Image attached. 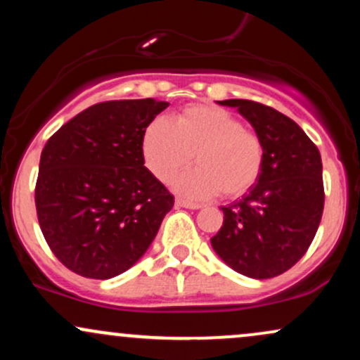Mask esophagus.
I'll list each match as a JSON object with an SVG mask.
<instances>
[{
    "instance_id": "esophagus-1",
    "label": "esophagus",
    "mask_w": 360,
    "mask_h": 360,
    "mask_svg": "<svg viewBox=\"0 0 360 360\" xmlns=\"http://www.w3.org/2000/svg\"><path fill=\"white\" fill-rule=\"evenodd\" d=\"M176 206H181V208H188V210H200L201 208L200 203H193V201L183 200V198H177Z\"/></svg>"
}]
</instances>
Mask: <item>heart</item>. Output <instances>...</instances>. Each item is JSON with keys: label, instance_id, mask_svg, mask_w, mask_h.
I'll return each instance as SVG.
<instances>
[{"label": "heart", "instance_id": "heart-1", "mask_svg": "<svg viewBox=\"0 0 360 360\" xmlns=\"http://www.w3.org/2000/svg\"><path fill=\"white\" fill-rule=\"evenodd\" d=\"M143 160L157 179L167 183L193 164L200 167L174 183L181 194L196 200L237 198L257 183L264 166L259 134L230 111L212 105H191L172 118H157L142 139Z\"/></svg>", "mask_w": 360, "mask_h": 360}]
</instances>
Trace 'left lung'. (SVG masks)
<instances>
[{"label":"left lung","mask_w":360,"mask_h":360,"mask_svg":"<svg viewBox=\"0 0 360 360\" xmlns=\"http://www.w3.org/2000/svg\"><path fill=\"white\" fill-rule=\"evenodd\" d=\"M237 108L264 143L257 183L242 200L223 206L212 245L233 271L269 279L307 254L323 213L321 157L301 127L271 106L249 100L218 101Z\"/></svg>","instance_id":"obj_1"}]
</instances>
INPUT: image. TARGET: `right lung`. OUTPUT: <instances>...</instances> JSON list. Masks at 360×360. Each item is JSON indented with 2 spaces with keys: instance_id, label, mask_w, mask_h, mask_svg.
Here are the masks:
<instances>
[{
  "instance_id": "add662e5",
  "label": "right lung",
  "mask_w": 360,
  "mask_h": 360,
  "mask_svg": "<svg viewBox=\"0 0 360 360\" xmlns=\"http://www.w3.org/2000/svg\"><path fill=\"white\" fill-rule=\"evenodd\" d=\"M166 101L89 106L45 143L35 206L57 259L82 278L130 269L155 238L174 196L143 166L142 139Z\"/></svg>"
}]
</instances>
